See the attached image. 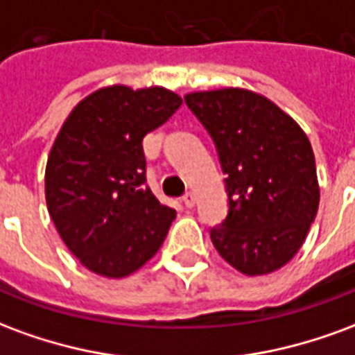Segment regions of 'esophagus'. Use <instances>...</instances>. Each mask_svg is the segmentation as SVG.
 <instances>
[{
	"instance_id": "obj_1",
	"label": "esophagus",
	"mask_w": 355,
	"mask_h": 355,
	"mask_svg": "<svg viewBox=\"0 0 355 355\" xmlns=\"http://www.w3.org/2000/svg\"><path fill=\"white\" fill-rule=\"evenodd\" d=\"M182 201H184L186 207H193V205H196V193L188 192L184 198H182Z\"/></svg>"
}]
</instances>
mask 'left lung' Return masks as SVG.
I'll return each mask as SVG.
<instances>
[{"label":"left lung","instance_id":"1","mask_svg":"<svg viewBox=\"0 0 355 355\" xmlns=\"http://www.w3.org/2000/svg\"><path fill=\"white\" fill-rule=\"evenodd\" d=\"M220 157L228 216L211 241L230 266L266 275L298 253L320 205L313 150L293 117L264 94L241 87L184 96Z\"/></svg>","mask_w":355,"mask_h":355}]
</instances>
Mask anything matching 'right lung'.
<instances>
[{
    "label": "right lung",
    "instance_id": "add662e5",
    "mask_svg": "<svg viewBox=\"0 0 355 355\" xmlns=\"http://www.w3.org/2000/svg\"><path fill=\"white\" fill-rule=\"evenodd\" d=\"M182 104L171 89L108 85L80 101L45 167V201L58 236L93 274L121 279L154 257L175 209L146 182L142 139Z\"/></svg>",
    "mask_w": 355,
    "mask_h": 355
}]
</instances>
